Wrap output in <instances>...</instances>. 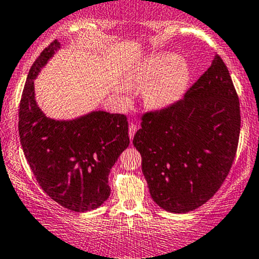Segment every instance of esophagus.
Here are the masks:
<instances>
[{
  "instance_id": "34e87169",
  "label": "esophagus",
  "mask_w": 259,
  "mask_h": 259,
  "mask_svg": "<svg viewBox=\"0 0 259 259\" xmlns=\"http://www.w3.org/2000/svg\"><path fill=\"white\" fill-rule=\"evenodd\" d=\"M137 128H138V127L136 126V124H133V123H131V124H130L128 135H130V138H131V140H132V138H133V136H135V133L137 132Z\"/></svg>"
}]
</instances>
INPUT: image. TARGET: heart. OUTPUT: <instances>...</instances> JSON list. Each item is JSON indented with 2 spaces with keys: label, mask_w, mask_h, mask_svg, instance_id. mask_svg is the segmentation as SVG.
I'll use <instances>...</instances> for the list:
<instances>
[{
  "label": "heart",
  "mask_w": 259,
  "mask_h": 259,
  "mask_svg": "<svg viewBox=\"0 0 259 259\" xmlns=\"http://www.w3.org/2000/svg\"><path fill=\"white\" fill-rule=\"evenodd\" d=\"M191 77L190 64L173 52H160L144 59L136 69L135 82L143 91V101L152 110H165L180 101Z\"/></svg>",
  "instance_id": "heart-1"
}]
</instances>
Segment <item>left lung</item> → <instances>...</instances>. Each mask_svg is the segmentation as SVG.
Masks as SVG:
<instances>
[{
	"label": "left lung",
	"mask_w": 259,
	"mask_h": 259,
	"mask_svg": "<svg viewBox=\"0 0 259 259\" xmlns=\"http://www.w3.org/2000/svg\"><path fill=\"white\" fill-rule=\"evenodd\" d=\"M133 144L153 201L185 213L219 190L235 159L240 137L238 96L218 54L184 99L142 117Z\"/></svg>",
	"instance_id": "8db88e82"
}]
</instances>
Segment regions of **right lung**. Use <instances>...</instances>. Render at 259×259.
I'll return each mask as SVG.
<instances>
[{
    "label": "right lung",
    "mask_w": 259,
    "mask_h": 259,
    "mask_svg": "<svg viewBox=\"0 0 259 259\" xmlns=\"http://www.w3.org/2000/svg\"><path fill=\"white\" fill-rule=\"evenodd\" d=\"M59 49V41H52L30 68L19 104V138L44 193L63 207L85 212L110 196L108 174L130 144L128 122L101 110L73 119L51 118L41 111L34 80Z\"/></svg>",
    "instance_id": "1"
}]
</instances>
